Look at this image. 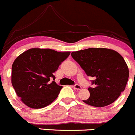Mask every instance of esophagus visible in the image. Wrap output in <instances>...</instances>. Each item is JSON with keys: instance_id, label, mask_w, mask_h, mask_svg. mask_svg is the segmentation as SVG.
<instances>
[{"instance_id": "esophagus-1", "label": "esophagus", "mask_w": 135, "mask_h": 135, "mask_svg": "<svg viewBox=\"0 0 135 135\" xmlns=\"http://www.w3.org/2000/svg\"><path fill=\"white\" fill-rule=\"evenodd\" d=\"M73 88H74L75 89H76V90H81V89H82V88H81V86H80L79 85H74V86H73Z\"/></svg>"}]
</instances>
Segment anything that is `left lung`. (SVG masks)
I'll list each match as a JSON object with an SVG mask.
<instances>
[{
	"mask_svg": "<svg viewBox=\"0 0 135 135\" xmlns=\"http://www.w3.org/2000/svg\"><path fill=\"white\" fill-rule=\"evenodd\" d=\"M71 56L88 76L94 79V87L88 89L90 97L85 103L104 107L116 100L124 91L129 68L122 56L112 49L89 48L72 52Z\"/></svg>",
	"mask_w": 135,
	"mask_h": 135,
	"instance_id": "8db88e82",
	"label": "left lung"
}]
</instances>
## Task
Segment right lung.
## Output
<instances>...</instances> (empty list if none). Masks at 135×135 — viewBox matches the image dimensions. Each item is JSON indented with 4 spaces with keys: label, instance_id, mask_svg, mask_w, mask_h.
<instances>
[{
    "label": "right lung",
    "instance_id": "1",
    "mask_svg": "<svg viewBox=\"0 0 135 135\" xmlns=\"http://www.w3.org/2000/svg\"><path fill=\"white\" fill-rule=\"evenodd\" d=\"M70 52L33 48L18 56L12 67V84L23 103L33 109L45 108L54 102L62 86L49 83L60 65Z\"/></svg>",
    "mask_w": 135,
    "mask_h": 135
}]
</instances>
